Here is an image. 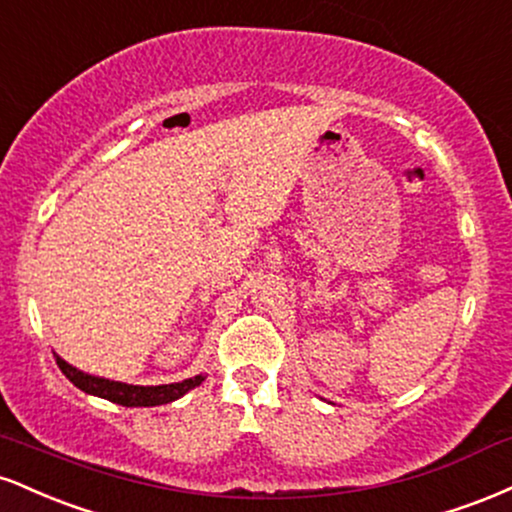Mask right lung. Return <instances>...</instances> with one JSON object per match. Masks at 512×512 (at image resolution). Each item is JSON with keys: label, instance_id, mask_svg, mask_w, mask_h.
I'll use <instances>...</instances> for the list:
<instances>
[{"label": "right lung", "instance_id": "obj_1", "mask_svg": "<svg viewBox=\"0 0 512 512\" xmlns=\"http://www.w3.org/2000/svg\"><path fill=\"white\" fill-rule=\"evenodd\" d=\"M57 366L64 375H67L72 383L79 387L81 392L93 397L108 399V402L122 404V407H158V404H168L187 395L190 390H195L197 385L204 383V375H195V378H187L182 383H170V385H129V383H117V380L98 378V375L84 373V370L74 368L72 363L64 361L62 356L55 354Z\"/></svg>", "mask_w": 512, "mask_h": 512}]
</instances>
